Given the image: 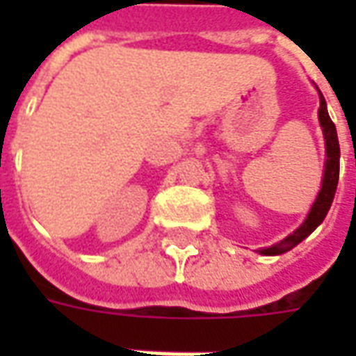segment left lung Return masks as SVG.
I'll return each mask as SVG.
<instances>
[{
	"label": "left lung",
	"mask_w": 356,
	"mask_h": 356,
	"mask_svg": "<svg viewBox=\"0 0 356 356\" xmlns=\"http://www.w3.org/2000/svg\"><path fill=\"white\" fill-rule=\"evenodd\" d=\"M316 91H318V99H321L318 122H321L322 135H324V148H326V160H324V173H322L321 191L316 194L313 206H311L309 213H307L305 221L299 225L298 229L291 232V234H288L286 238L280 240L278 244L257 250L261 255H282L286 252H290L291 248L298 246L299 242H303L324 221V217H326L330 206L334 202V196H336L337 181H339V140H337L336 125L330 120L326 101L322 97L321 89L316 88Z\"/></svg>",
	"instance_id": "8db88e82"
}]
</instances>
